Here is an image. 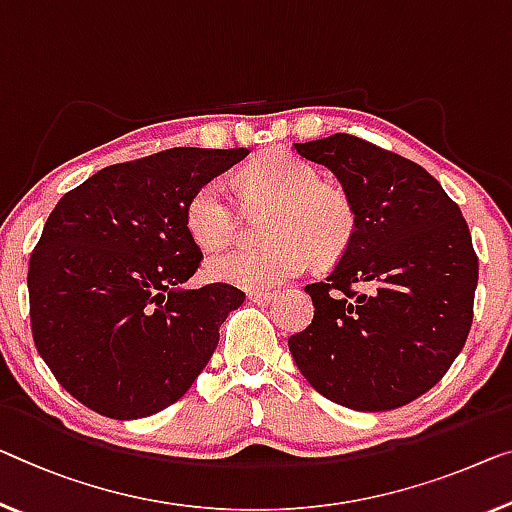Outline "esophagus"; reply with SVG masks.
Instances as JSON below:
<instances>
[{"label":"esophagus","instance_id":"1","mask_svg":"<svg viewBox=\"0 0 512 512\" xmlns=\"http://www.w3.org/2000/svg\"><path fill=\"white\" fill-rule=\"evenodd\" d=\"M248 301L255 303V305H262V308H264V305L276 301V294H273V292H250Z\"/></svg>","mask_w":512,"mask_h":512}]
</instances>
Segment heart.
Instances as JSON below:
<instances>
[{
    "instance_id": "obj_1",
    "label": "heart",
    "mask_w": 512,
    "mask_h": 512,
    "mask_svg": "<svg viewBox=\"0 0 512 512\" xmlns=\"http://www.w3.org/2000/svg\"><path fill=\"white\" fill-rule=\"evenodd\" d=\"M248 209H271L257 248H230L207 259L211 280L266 292L303 273L310 257L335 262L356 232V211L340 188L322 183L315 165L287 151L259 156L239 174ZM186 227L197 246H225L239 230V216L223 179H211L186 204Z\"/></svg>"
}]
</instances>
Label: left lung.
<instances>
[{"instance_id":"left-lung-1","label":"left lung","mask_w":512,"mask_h":512,"mask_svg":"<svg viewBox=\"0 0 512 512\" xmlns=\"http://www.w3.org/2000/svg\"><path fill=\"white\" fill-rule=\"evenodd\" d=\"M294 149L338 177L356 232L329 276L305 285L315 317L289 352L331 402L398 409L430 391L467 342L478 285L467 220L430 172L361 137Z\"/></svg>"}]
</instances>
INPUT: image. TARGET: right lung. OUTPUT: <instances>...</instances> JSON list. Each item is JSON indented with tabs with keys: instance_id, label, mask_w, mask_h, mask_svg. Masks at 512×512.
<instances>
[{
	"instance_id": "1",
	"label": "right lung",
	"mask_w": 512,
	"mask_h": 512,
	"mask_svg": "<svg viewBox=\"0 0 512 512\" xmlns=\"http://www.w3.org/2000/svg\"><path fill=\"white\" fill-rule=\"evenodd\" d=\"M248 154L167 149L103 167L52 209L29 257V317L38 354L85 407L117 421L158 414L207 368L246 294L183 287L202 259L186 204Z\"/></svg>"
}]
</instances>
